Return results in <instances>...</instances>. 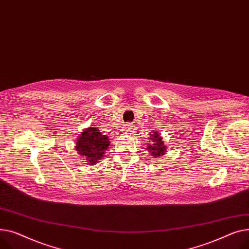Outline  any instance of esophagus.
Returning <instances> with one entry per match:
<instances>
[{"label": "esophagus", "mask_w": 249, "mask_h": 249, "mask_svg": "<svg viewBox=\"0 0 249 249\" xmlns=\"http://www.w3.org/2000/svg\"><path fill=\"white\" fill-rule=\"evenodd\" d=\"M124 131H125V134L133 133V128H131V126H129V125H125V126L124 127Z\"/></svg>", "instance_id": "obj_1"}]
</instances>
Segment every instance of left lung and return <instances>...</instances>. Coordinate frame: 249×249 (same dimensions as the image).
<instances>
[{
  "label": "left lung",
  "instance_id": "1",
  "mask_svg": "<svg viewBox=\"0 0 249 249\" xmlns=\"http://www.w3.org/2000/svg\"><path fill=\"white\" fill-rule=\"evenodd\" d=\"M152 137L149 138V141L147 142V145H145V149L148 150V152L153 156V158H160L166 153V148L167 145L165 144V141L162 136H160L157 134V131L154 130L152 131Z\"/></svg>",
  "mask_w": 249,
  "mask_h": 249
}]
</instances>
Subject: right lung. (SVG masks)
Segmentation results:
<instances>
[{"label": "right lung", "mask_w": 249, "mask_h": 249, "mask_svg": "<svg viewBox=\"0 0 249 249\" xmlns=\"http://www.w3.org/2000/svg\"><path fill=\"white\" fill-rule=\"evenodd\" d=\"M109 144L107 136L102 135L95 126H89L81 131L74 145L78 155L85 158L87 164L94 165L104 157Z\"/></svg>", "instance_id": "1"}]
</instances>
